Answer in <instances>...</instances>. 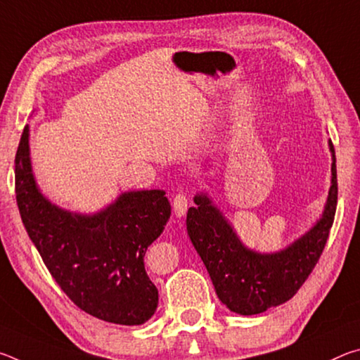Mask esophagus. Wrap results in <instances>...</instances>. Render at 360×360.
I'll return each mask as SVG.
<instances>
[{"mask_svg":"<svg viewBox=\"0 0 360 360\" xmlns=\"http://www.w3.org/2000/svg\"><path fill=\"white\" fill-rule=\"evenodd\" d=\"M187 206H188V200L184 193H178L173 197V210H174V214L178 217H182L186 214L187 211Z\"/></svg>","mask_w":360,"mask_h":360,"instance_id":"esophagus-1","label":"esophagus"}]
</instances>
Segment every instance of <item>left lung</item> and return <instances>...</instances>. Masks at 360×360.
<instances>
[{
  "mask_svg": "<svg viewBox=\"0 0 360 360\" xmlns=\"http://www.w3.org/2000/svg\"><path fill=\"white\" fill-rule=\"evenodd\" d=\"M332 186L322 217L314 227L279 252L260 254L248 249L208 195H195L188 208L187 233L208 270L216 294L230 311L251 316L278 307L297 294L318 264L337 210L338 184L335 149Z\"/></svg>",
  "mask_w": 360,
  "mask_h": 360,
  "instance_id": "left-lung-1",
  "label": "left lung"
}]
</instances>
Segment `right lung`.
I'll return each instance as SVG.
<instances>
[{"label": "right lung", "instance_id": "1", "mask_svg": "<svg viewBox=\"0 0 360 360\" xmlns=\"http://www.w3.org/2000/svg\"><path fill=\"white\" fill-rule=\"evenodd\" d=\"M28 138L27 125L15 154V198L47 270L82 311L112 324H144L158 303L144 255L172 214L165 192H124L95 214L62 210L36 184Z\"/></svg>", "mask_w": 360, "mask_h": 360}]
</instances>
